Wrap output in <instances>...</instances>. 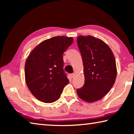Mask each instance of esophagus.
<instances>
[{
    "instance_id": "obj_1",
    "label": "esophagus",
    "mask_w": 134,
    "mask_h": 134,
    "mask_svg": "<svg viewBox=\"0 0 134 134\" xmlns=\"http://www.w3.org/2000/svg\"><path fill=\"white\" fill-rule=\"evenodd\" d=\"M70 76H71V78H73L74 76V73H71V74H70Z\"/></svg>"
}]
</instances>
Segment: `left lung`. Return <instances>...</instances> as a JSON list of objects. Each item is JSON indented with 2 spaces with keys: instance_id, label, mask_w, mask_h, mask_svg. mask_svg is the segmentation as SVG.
Returning <instances> with one entry per match:
<instances>
[{
  "instance_id": "1",
  "label": "left lung",
  "mask_w": 134,
  "mask_h": 134,
  "mask_svg": "<svg viewBox=\"0 0 134 134\" xmlns=\"http://www.w3.org/2000/svg\"><path fill=\"white\" fill-rule=\"evenodd\" d=\"M82 57L85 84L77 93L81 99L92 103L108 93L116 77L114 55L102 40L93 36L80 35L77 39Z\"/></svg>"
}]
</instances>
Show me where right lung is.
Here are the masks:
<instances>
[{
  "instance_id": "obj_1",
  "label": "right lung",
  "mask_w": 134,
  "mask_h": 134,
  "mask_svg": "<svg viewBox=\"0 0 134 134\" xmlns=\"http://www.w3.org/2000/svg\"><path fill=\"white\" fill-rule=\"evenodd\" d=\"M73 42L58 36L44 41L31 51L25 65V81L31 93L44 103L56 101L69 83L63 69V55Z\"/></svg>"
}]
</instances>
